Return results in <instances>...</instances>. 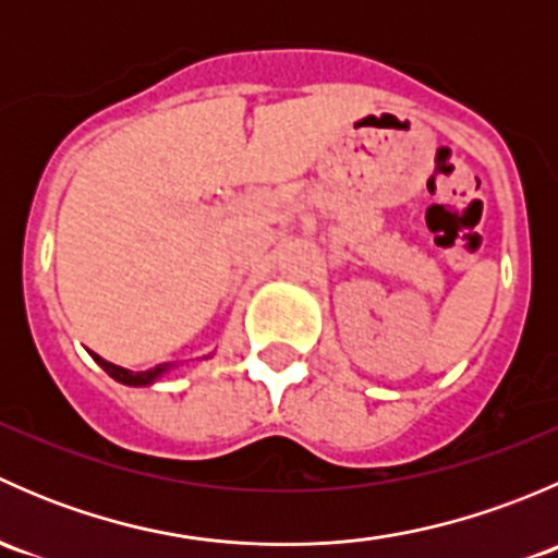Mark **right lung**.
Here are the masks:
<instances>
[{
	"label": "right lung",
	"instance_id": "right-lung-1",
	"mask_svg": "<svg viewBox=\"0 0 558 558\" xmlns=\"http://www.w3.org/2000/svg\"><path fill=\"white\" fill-rule=\"evenodd\" d=\"M88 353H92L94 362H97L99 367H102L112 380H118V384H123V386H154L156 380L161 378V375H167V373H170V369L178 367V364H159V367L145 369V373H132V369L118 367V364H112V362H107V359L97 356V353H94V351H88Z\"/></svg>",
	"mask_w": 558,
	"mask_h": 558
}]
</instances>
